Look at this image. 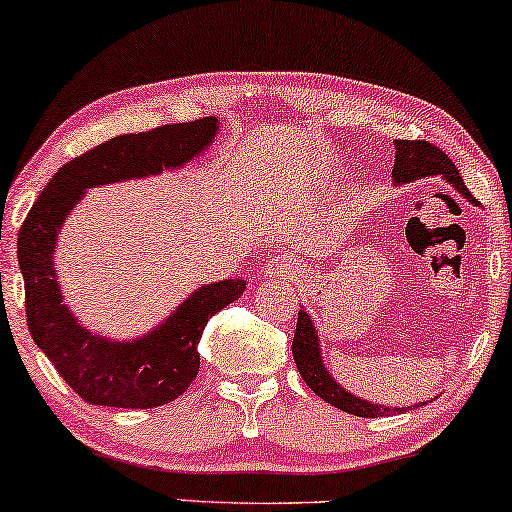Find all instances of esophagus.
Masks as SVG:
<instances>
[{
  "label": "esophagus",
  "instance_id": "esophagus-1",
  "mask_svg": "<svg viewBox=\"0 0 512 512\" xmlns=\"http://www.w3.org/2000/svg\"><path fill=\"white\" fill-rule=\"evenodd\" d=\"M265 275L270 277H293L300 270V265L296 263V258L291 256H272L265 261Z\"/></svg>",
  "mask_w": 512,
  "mask_h": 512
}]
</instances>
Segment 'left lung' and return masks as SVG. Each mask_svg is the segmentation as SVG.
Instances as JSON below:
<instances>
[{"instance_id":"obj_1","label":"left lung","mask_w":512,"mask_h":512,"mask_svg":"<svg viewBox=\"0 0 512 512\" xmlns=\"http://www.w3.org/2000/svg\"><path fill=\"white\" fill-rule=\"evenodd\" d=\"M394 149H396V163H394V172L391 174H394L398 184H408V181L431 177V174H443L450 184L457 186L459 193H464L471 202H478L471 195V191L464 186V179L459 177V170L454 167L452 160L447 158L436 144L424 142V139H415V142H412V139H396ZM291 352H293V361H296L298 366V373L303 375L307 387H310L319 398H324L326 403L335 405L338 410H345L349 415H356V417H382L384 412H387V415L389 412H401V408L396 410L382 408V405L366 403L361 401L359 396L347 394V391L326 373L324 363H321L317 333H314L312 328L310 314L303 310L298 312V324H296V335H293Z\"/></svg>"}]
</instances>
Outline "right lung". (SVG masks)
<instances>
[{"mask_svg":"<svg viewBox=\"0 0 512 512\" xmlns=\"http://www.w3.org/2000/svg\"><path fill=\"white\" fill-rule=\"evenodd\" d=\"M216 135V118L158 125L121 135L62 165L18 230V265L25 279V317L32 340L62 380L86 403L109 408H158L179 398L200 370L198 342L207 321L247 289L244 279L207 284L163 326L135 342L95 338L62 305L55 282V237L83 191L109 181L179 167Z\"/></svg>","mask_w":512,"mask_h":512,"instance_id":"obj_1","label":"right lung"}]
</instances>
